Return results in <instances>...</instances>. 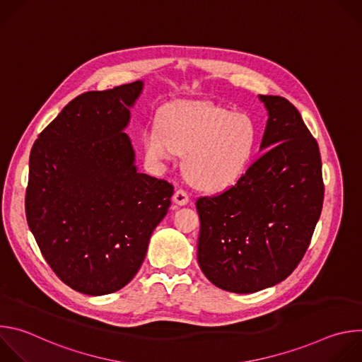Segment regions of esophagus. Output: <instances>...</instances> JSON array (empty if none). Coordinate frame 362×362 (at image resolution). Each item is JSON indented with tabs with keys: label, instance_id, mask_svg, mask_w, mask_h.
I'll use <instances>...</instances> for the list:
<instances>
[{
	"label": "esophagus",
	"instance_id": "1",
	"mask_svg": "<svg viewBox=\"0 0 362 362\" xmlns=\"http://www.w3.org/2000/svg\"><path fill=\"white\" fill-rule=\"evenodd\" d=\"M173 202H175L176 204H180V206L187 204V203H189V194H187V192L183 190V189H177V190L175 192V194H173Z\"/></svg>",
	"mask_w": 362,
	"mask_h": 362
}]
</instances>
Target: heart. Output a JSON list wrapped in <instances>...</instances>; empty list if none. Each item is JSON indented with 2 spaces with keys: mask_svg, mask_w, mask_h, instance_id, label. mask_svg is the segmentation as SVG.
<instances>
[{
  "mask_svg": "<svg viewBox=\"0 0 362 362\" xmlns=\"http://www.w3.org/2000/svg\"><path fill=\"white\" fill-rule=\"evenodd\" d=\"M256 144L253 120L212 103H182L143 133L146 156L151 162L186 154L185 173L203 189L232 185L245 170Z\"/></svg>",
  "mask_w": 362,
  "mask_h": 362,
  "instance_id": "obj_1",
  "label": "heart"
}]
</instances>
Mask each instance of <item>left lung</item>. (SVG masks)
<instances>
[{"instance_id": "8db88e82", "label": "left lung", "mask_w": 362, "mask_h": 362, "mask_svg": "<svg viewBox=\"0 0 362 362\" xmlns=\"http://www.w3.org/2000/svg\"><path fill=\"white\" fill-rule=\"evenodd\" d=\"M259 98L269 116L264 154L233 186L196 200L199 267L214 285L235 293L274 286L293 272L324 202L317 140L286 98Z\"/></svg>"}]
</instances>
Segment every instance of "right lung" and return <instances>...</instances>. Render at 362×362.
<instances>
[{
  "label": "right lung",
  "instance_id": "right-lung-1",
  "mask_svg": "<svg viewBox=\"0 0 362 362\" xmlns=\"http://www.w3.org/2000/svg\"><path fill=\"white\" fill-rule=\"evenodd\" d=\"M143 81L80 94L34 141L25 215L47 264L70 288L107 295L140 269L173 186L140 173L123 132Z\"/></svg>",
  "mask_w": 362,
  "mask_h": 362
}]
</instances>
